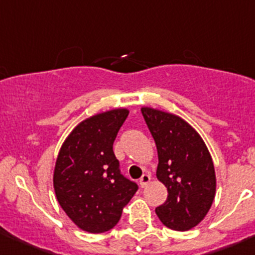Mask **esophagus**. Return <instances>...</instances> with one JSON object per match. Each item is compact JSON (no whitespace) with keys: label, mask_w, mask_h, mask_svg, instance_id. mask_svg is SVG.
<instances>
[{"label":"esophagus","mask_w":255,"mask_h":255,"mask_svg":"<svg viewBox=\"0 0 255 255\" xmlns=\"http://www.w3.org/2000/svg\"><path fill=\"white\" fill-rule=\"evenodd\" d=\"M150 174H143L142 175V177H140V180H139V185H140V187H145L146 185L149 184V181H150Z\"/></svg>","instance_id":"esophagus-1"}]
</instances>
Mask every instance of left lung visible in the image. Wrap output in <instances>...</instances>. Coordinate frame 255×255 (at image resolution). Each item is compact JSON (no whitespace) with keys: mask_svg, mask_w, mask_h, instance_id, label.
I'll list each match as a JSON object with an SVG mask.
<instances>
[{"mask_svg":"<svg viewBox=\"0 0 255 255\" xmlns=\"http://www.w3.org/2000/svg\"><path fill=\"white\" fill-rule=\"evenodd\" d=\"M142 115L158 150L156 177L168 199L155 208L159 220L174 231L199 225L216 194L213 161L199 133L179 116L142 107Z\"/></svg>","mask_w":255,"mask_h":255,"instance_id":"1","label":"left lung"}]
</instances>
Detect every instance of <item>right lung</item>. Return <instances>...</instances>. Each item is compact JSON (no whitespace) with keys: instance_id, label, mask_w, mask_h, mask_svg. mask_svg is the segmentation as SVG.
Returning a JSON list of instances; mask_svg holds the SVG:
<instances>
[{"instance_id":"obj_1","label":"right lung","mask_w":255,"mask_h":255,"mask_svg":"<svg viewBox=\"0 0 255 255\" xmlns=\"http://www.w3.org/2000/svg\"><path fill=\"white\" fill-rule=\"evenodd\" d=\"M129 111L111 110L79 123L61 145L53 184L59 205L71 221L90 233L115 227L138 185L121 174L113 153Z\"/></svg>"}]
</instances>
